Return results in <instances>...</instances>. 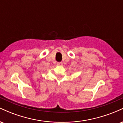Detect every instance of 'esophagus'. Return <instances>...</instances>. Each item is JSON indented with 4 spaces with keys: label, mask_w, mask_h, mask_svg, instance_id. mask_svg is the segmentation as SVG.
<instances>
[{
    "label": "esophagus",
    "mask_w": 123,
    "mask_h": 123,
    "mask_svg": "<svg viewBox=\"0 0 123 123\" xmlns=\"http://www.w3.org/2000/svg\"><path fill=\"white\" fill-rule=\"evenodd\" d=\"M62 62H57V65L58 66H62Z\"/></svg>",
    "instance_id": "34e87169"
}]
</instances>
